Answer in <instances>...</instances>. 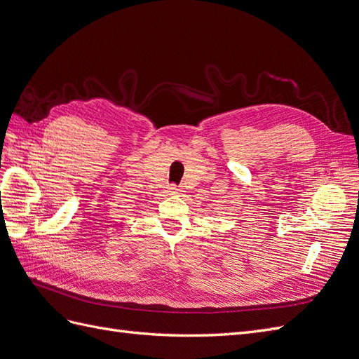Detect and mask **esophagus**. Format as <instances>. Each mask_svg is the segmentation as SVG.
<instances>
[{
    "instance_id": "34e87169",
    "label": "esophagus",
    "mask_w": 359,
    "mask_h": 359,
    "mask_svg": "<svg viewBox=\"0 0 359 359\" xmlns=\"http://www.w3.org/2000/svg\"><path fill=\"white\" fill-rule=\"evenodd\" d=\"M168 193L170 194V196H175V194H181L182 190L180 187H177L175 184H170V186L168 187Z\"/></svg>"
}]
</instances>
